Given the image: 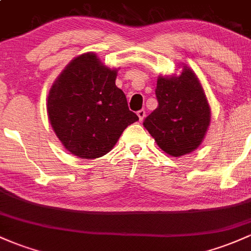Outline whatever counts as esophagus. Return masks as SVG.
Wrapping results in <instances>:
<instances>
[{
    "label": "esophagus",
    "mask_w": 251,
    "mask_h": 251,
    "mask_svg": "<svg viewBox=\"0 0 251 251\" xmlns=\"http://www.w3.org/2000/svg\"><path fill=\"white\" fill-rule=\"evenodd\" d=\"M137 116H139L140 122H142L145 120V117H146V111L145 110H140V111H137Z\"/></svg>",
    "instance_id": "obj_1"
}]
</instances>
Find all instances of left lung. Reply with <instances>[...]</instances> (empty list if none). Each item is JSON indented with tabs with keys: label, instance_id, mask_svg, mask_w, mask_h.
Wrapping results in <instances>:
<instances>
[{
	"label": "left lung",
	"instance_id": "8db88e82",
	"mask_svg": "<svg viewBox=\"0 0 251 251\" xmlns=\"http://www.w3.org/2000/svg\"><path fill=\"white\" fill-rule=\"evenodd\" d=\"M155 96L159 105L146 117L145 128L169 155L194 152L211 123V106L198 75L187 64L179 75H159Z\"/></svg>",
	"mask_w": 251,
	"mask_h": 251
}]
</instances>
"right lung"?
<instances>
[{
  "label": "right lung",
  "mask_w": 251,
  "mask_h": 251,
  "mask_svg": "<svg viewBox=\"0 0 251 251\" xmlns=\"http://www.w3.org/2000/svg\"><path fill=\"white\" fill-rule=\"evenodd\" d=\"M120 68L103 64L97 53L73 58L51 86L48 118L64 148L81 159L100 158L139 117L116 86Z\"/></svg>",
  "instance_id": "obj_1"
}]
</instances>
